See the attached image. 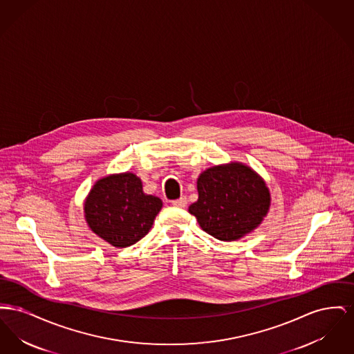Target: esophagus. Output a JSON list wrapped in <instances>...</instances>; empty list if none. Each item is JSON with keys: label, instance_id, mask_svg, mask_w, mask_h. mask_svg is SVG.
<instances>
[{"label": "esophagus", "instance_id": "1", "mask_svg": "<svg viewBox=\"0 0 354 354\" xmlns=\"http://www.w3.org/2000/svg\"><path fill=\"white\" fill-rule=\"evenodd\" d=\"M172 205L174 207H179V208H185V205H187V198L185 196H182L180 199H176V201H172Z\"/></svg>", "mask_w": 354, "mask_h": 354}]
</instances>
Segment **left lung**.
Segmentation results:
<instances>
[{"mask_svg":"<svg viewBox=\"0 0 354 354\" xmlns=\"http://www.w3.org/2000/svg\"><path fill=\"white\" fill-rule=\"evenodd\" d=\"M198 202L188 208L203 231L234 241L254 230L270 208V191L253 169L232 163L205 169L198 179Z\"/></svg>","mask_w":354,"mask_h":354,"instance_id":"1","label":"left lung"}]
</instances>
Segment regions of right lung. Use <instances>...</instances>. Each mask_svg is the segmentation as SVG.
I'll list each match as a JSON object with an SVG mask.
<instances>
[{
	"instance_id": "right-lung-1",
	"label": "right lung",
	"mask_w": 354,
	"mask_h": 354,
	"mask_svg": "<svg viewBox=\"0 0 354 354\" xmlns=\"http://www.w3.org/2000/svg\"><path fill=\"white\" fill-rule=\"evenodd\" d=\"M162 201L142 191L131 174L110 175L98 180L84 203L88 227L117 248H126L149 234Z\"/></svg>"
}]
</instances>
